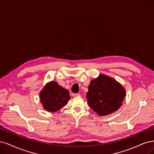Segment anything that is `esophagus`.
Wrapping results in <instances>:
<instances>
[{
	"label": "esophagus",
	"mask_w": 154,
	"mask_h": 154,
	"mask_svg": "<svg viewBox=\"0 0 154 154\" xmlns=\"http://www.w3.org/2000/svg\"><path fill=\"white\" fill-rule=\"evenodd\" d=\"M72 96L75 97L81 96V95H80V93H72Z\"/></svg>",
	"instance_id": "1"
}]
</instances>
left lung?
<instances>
[{"label":"left lung","instance_id":"left-lung-1","mask_svg":"<svg viewBox=\"0 0 154 154\" xmlns=\"http://www.w3.org/2000/svg\"><path fill=\"white\" fill-rule=\"evenodd\" d=\"M125 90L115 79L100 74L90 82L86 93L88 103L98 115H107L122 105Z\"/></svg>","mask_w":154,"mask_h":154}]
</instances>
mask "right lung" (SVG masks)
I'll list each match as a JSON object with an SVG mask.
<instances>
[{
	"instance_id": "obj_1",
	"label": "right lung",
	"mask_w": 154,
	"mask_h": 154,
	"mask_svg": "<svg viewBox=\"0 0 154 154\" xmlns=\"http://www.w3.org/2000/svg\"><path fill=\"white\" fill-rule=\"evenodd\" d=\"M40 101L45 109L49 112H55L67 104L70 99L69 92L66 89L52 81L45 86L39 93Z\"/></svg>"
}]
</instances>
